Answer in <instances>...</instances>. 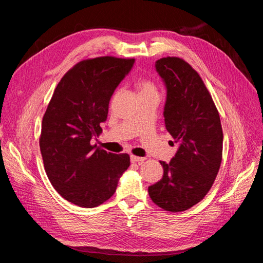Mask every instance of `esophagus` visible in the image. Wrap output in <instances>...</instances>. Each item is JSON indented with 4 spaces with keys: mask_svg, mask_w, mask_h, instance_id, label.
Wrapping results in <instances>:
<instances>
[{
    "mask_svg": "<svg viewBox=\"0 0 263 263\" xmlns=\"http://www.w3.org/2000/svg\"><path fill=\"white\" fill-rule=\"evenodd\" d=\"M146 160V158H141V157H136V156H130V161L132 162H138L141 163Z\"/></svg>",
    "mask_w": 263,
    "mask_h": 263,
    "instance_id": "obj_1",
    "label": "esophagus"
}]
</instances>
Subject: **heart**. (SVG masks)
Instances as JSON below:
<instances>
[{"label":"heart","instance_id":"heart-1","mask_svg":"<svg viewBox=\"0 0 263 263\" xmlns=\"http://www.w3.org/2000/svg\"><path fill=\"white\" fill-rule=\"evenodd\" d=\"M137 87H138V90H139V93L157 92L155 84L151 82V81H149V80H146V79H140V80H138Z\"/></svg>","mask_w":263,"mask_h":263}]
</instances>
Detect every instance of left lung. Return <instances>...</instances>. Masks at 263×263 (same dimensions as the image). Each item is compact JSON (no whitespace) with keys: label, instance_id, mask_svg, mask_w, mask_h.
I'll return each mask as SVG.
<instances>
[{"label":"left lung","instance_id":"8db88e82","mask_svg":"<svg viewBox=\"0 0 263 263\" xmlns=\"http://www.w3.org/2000/svg\"><path fill=\"white\" fill-rule=\"evenodd\" d=\"M156 70L166 89L165 128L179 148L169 163L160 161L163 177L148 192L159 208L182 212L201 202L211 190L220 166L224 136L211 94L186 61L161 58Z\"/></svg>","mask_w":263,"mask_h":263}]
</instances>
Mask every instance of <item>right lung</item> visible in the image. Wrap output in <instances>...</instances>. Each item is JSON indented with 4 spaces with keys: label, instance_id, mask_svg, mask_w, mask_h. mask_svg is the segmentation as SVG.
Wrapping results in <instances>:
<instances>
[{
    "label": "right lung",
    "instance_id": "add662e5",
    "mask_svg": "<svg viewBox=\"0 0 263 263\" xmlns=\"http://www.w3.org/2000/svg\"><path fill=\"white\" fill-rule=\"evenodd\" d=\"M134 62L108 55L78 62L62 77L43 117L39 146L47 177L63 198L80 208L112 197L130 164L127 154L107 153L91 139L102 133L109 100Z\"/></svg>",
    "mask_w": 263,
    "mask_h": 263
}]
</instances>
